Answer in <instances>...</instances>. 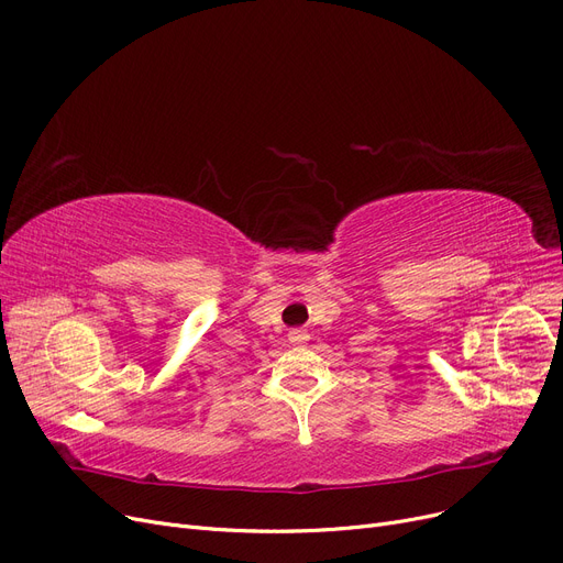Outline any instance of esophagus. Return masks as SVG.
<instances>
[{"instance_id":"34e87169","label":"esophagus","mask_w":563,"mask_h":563,"mask_svg":"<svg viewBox=\"0 0 563 563\" xmlns=\"http://www.w3.org/2000/svg\"><path fill=\"white\" fill-rule=\"evenodd\" d=\"M287 338H289V342H295V345H301V342L308 340V331L306 329H291L287 333Z\"/></svg>"}]
</instances>
